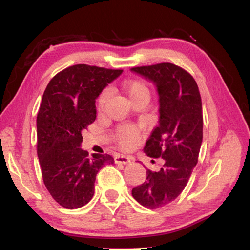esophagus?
<instances>
[{
	"instance_id": "34e87169",
	"label": "esophagus",
	"mask_w": 250,
	"mask_h": 250,
	"mask_svg": "<svg viewBox=\"0 0 250 250\" xmlns=\"http://www.w3.org/2000/svg\"><path fill=\"white\" fill-rule=\"evenodd\" d=\"M115 162L116 163H121V164H128L131 162V158L125 155H118L115 157Z\"/></svg>"
}]
</instances>
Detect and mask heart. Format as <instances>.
Here are the masks:
<instances>
[{
    "label": "heart",
    "instance_id": "1",
    "mask_svg": "<svg viewBox=\"0 0 250 250\" xmlns=\"http://www.w3.org/2000/svg\"><path fill=\"white\" fill-rule=\"evenodd\" d=\"M124 89L126 92V94L129 95L130 100L132 101V103L137 102L140 100H149L150 97V91L146 84L141 82V81H129L125 83L124 84ZM110 91L109 89H104L101 94L99 95L98 99V107L99 109H103L104 106L107 102V100L109 98ZM139 131H137L134 126L132 125H121L118 128V130L116 131L115 133V139L118 143V145L121 148H131L132 146L135 145V143L139 140Z\"/></svg>",
    "mask_w": 250,
    "mask_h": 250
}]
</instances>
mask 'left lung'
Here are the masks:
<instances>
[{
	"mask_svg": "<svg viewBox=\"0 0 250 250\" xmlns=\"http://www.w3.org/2000/svg\"><path fill=\"white\" fill-rule=\"evenodd\" d=\"M131 72L151 82L159 95V125L144 152L162 158L163 167L158 172L147 169L145 183L132 189L141 205L155 209L182 193L198 163L203 139L202 101L193 77L172 63L132 67Z\"/></svg>",
	"mask_w": 250,
	"mask_h": 250,
	"instance_id": "obj_1",
	"label": "left lung"
}]
</instances>
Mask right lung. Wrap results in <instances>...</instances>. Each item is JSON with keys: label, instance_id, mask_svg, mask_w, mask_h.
Listing matches in <instances>:
<instances>
[{"label": "right lung", "instance_id": "obj_1", "mask_svg": "<svg viewBox=\"0 0 250 250\" xmlns=\"http://www.w3.org/2000/svg\"><path fill=\"white\" fill-rule=\"evenodd\" d=\"M122 70L76 64L58 73L43 94L36 118L37 157L47 190L68 209L86 205L109 155L83 150V131L97 118L95 100Z\"/></svg>", "mask_w": 250, "mask_h": 250}]
</instances>
